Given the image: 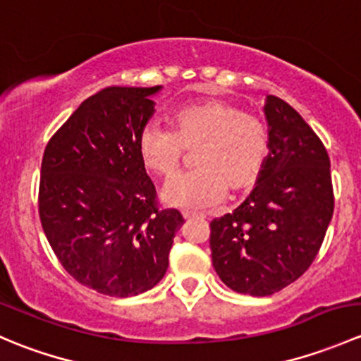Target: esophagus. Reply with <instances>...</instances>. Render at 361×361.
I'll return each instance as SVG.
<instances>
[{"label":"esophagus","instance_id":"obj_1","mask_svg":"<svg viewBox=\"0 0 361 361\" xmlns=\"http://www.w3.org/2000/svg\"><path fill=\"white\" fill-rule=\"evenodd\" d=\"M183 218L188 220V218H204L202 213H192V211H183Z\"/></svg>","mask_w":361,"mask_h":361}]
</instances>
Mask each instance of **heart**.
<instances>
[{
	"label": "heart",
	"mask_w": 361,
	"mask_h": 361,
	"mask_svg": "<svg viewBox=\"0 0 361 361\" xmlns=\"http://www.w3.org/2000/svg\"><path fill=\"white\" fill-rule=\"evenodd\" d=\"M195 152L194 171L171 178L160 197L171 207H207L228 194L246 192L260 180L269 157L267 127L241 108L224 101H204L180 108L173 130L147 123L137 136V154L148 171L169 176Z\"/></svg>",
	"instance_id": "b5f03b06"
}]
</instances>
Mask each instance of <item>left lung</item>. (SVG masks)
Listing matches in <instances>:
<instances>
[{"mask_svg": "<svg viewBox=\"0 0 361 361\" xmlns=\"http://www.w3.org/2000/svg\"><path fill=\"white\" fill-rule=\"evenodd\" d=\"M269 157L260 180L232 213L211 221V257L221 281L265 297L300 278L334 214L330 159L322 140L276 96L264 106Z\"/></svg>", "mask_w": 361, "mask_h": 361, "instance_id": "obj_1", "label": "left lung"}]
</instances>
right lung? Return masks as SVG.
<instances>
[{
  "label": "right lung",
  "instance_id": "obj_1",
  "mask_svg": "<svg viewBox=\"0 0 361 361\" xmlns=\"http://www.w3.org/2000/svg\"><path fill=\"white\" fill-rule=\"evenodd\" d=\"M162 87H106L83 101L49 141L39 178V220L63 267L110 297L154 288L183 225L159 211L137 136Z\"/></svg>",
  "mask_w": 361,
  "mask_h": 361
}]
</instances>
